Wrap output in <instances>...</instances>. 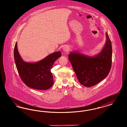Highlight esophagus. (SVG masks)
Instances as JSON below:
<instances>
[{"label": "esophagus", "mask_w": 127, "mask_h": 127, "mask_svg": "<svg viewBox=\"0 0 127 127\" xmlns=\"http://www.w3.org/2000/svg\"><path fill=\"white\" fill-rule=\"evenodd\" d=\"M63 50L65 52H68V51H69V47L68 46H64L63 47Z\"/></svg>", "instance_id": "esophagus-1"}]
</instances>
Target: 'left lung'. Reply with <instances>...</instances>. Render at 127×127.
I'll use <instances>...</instances> for the list:
<instances>
[{
	"label": "left lung",
	"mask_w": 127,
	"mask_h": 127,
	"mask_svg": "<svg viewBox=\"0 0 127 127\" xmlns=\"http://www.w3.org/2000/svg\"><path fill=\"white\" fill-rule=\"evenodd\" d=\"M106 42L102 51L94 57L79 52H70L68 60L79 83L92 87L100 82L109 74L112 64V45L107 33Z\"/></svg>",
	"instance_id": "1"
}]
</instances>
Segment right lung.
Returning a JSON list of instances; mask_svg holds the SVG:
<instances>
[{
	"mask_svg": "<svg viewBox=\"0 0 127 127\" xmlns=\"http://www.w3.org/2000/svg\"><path fill=\"white\" fill-rule=\"evenodd\" d=\"M14 56L19 75L28 87L40 90H46L53 85V75L51 72L55 61L61 56L60 51L49 55L36 63H28L21 59L16 43Z\"/></svg>",
	"mask_w": 127,
	"mask_h": 127,
	"instance_id": "right-lung-1",
	"label": "right lung"
}]
</instances>
